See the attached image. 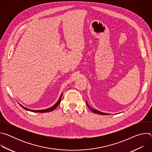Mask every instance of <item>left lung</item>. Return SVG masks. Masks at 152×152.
Masks as SVG:
<instances>
[{"label": "left lung", "mask_w": 152, "mask_h": 152, "mask_svg": "<svg viewBox=\"0 0 152 152\" xmlns=\"http://www.w3.org/2000/svg\"><path fill=\"white\" fill-rule=\"evenodd\" d=\"M86 104H87V103H86ZM87 105H88V107L90 108V109L91 110V111H92V112H93L94 113H95V114H100V115H108L109 114H106V113H102V112H100V111H97V110H94V109H93V108H91L88 104H87Z\"/></svg>", "instance_id": "obj_1"}]
</instances>
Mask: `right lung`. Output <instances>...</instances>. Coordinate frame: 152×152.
<instances>
[{
	"label": "right lung",
	"instance_id": "add662e5",
	"mask_svg": "<svg viewBox=\"0 0 152 152\" xmlns=\"http://www.w3.org/2000/svg\"><path fill=\"white\" fill-rule=\"evenodd\" d=\"M62 94L61 95V96H60V97H59V100H58V101L56 103V104H55L53 106H52L51 107H49V108H48V109H46V110H29V109H28V108H26V107H24V106H23L22 105H21L20 104H19L21 107H22L23 109H25V110H27V111H31V112H35V113H48V112H50V111H53L55 108L59 105V104L60 103V102H61V98H62Z\"/></svg>",
	"mask_w": 152,
	"mask_h": 152
}]
</instances>
